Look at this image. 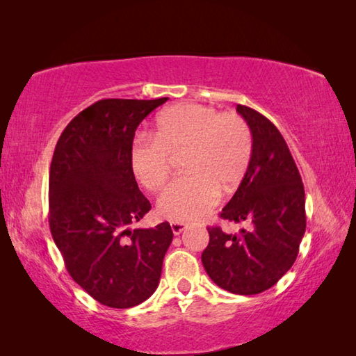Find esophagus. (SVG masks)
Here are the masks:
<instances>
[{"instance_id": "34e87169", "label": "esophagus", "mask_w": 356, "mask_h": 356, "mask_svg": "<svg viewBox=\"0 0 356 356\" xmlns=\"http://www.w3.org/2000/svg\"><path fill=\"white\" fill-rule=\"evenodd\" d=\"M186 229L185 222H177V221H171V231L174 236H179V234H182Z\"/></svg>"}]
</instances>
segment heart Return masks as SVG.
<instances>
[{"instance_id":"b5f03b06","label":"heart","mask_w":356,"mask_h":356,"mask_svg":"<svg viewBox=\"0 0 356 356\" xmlns=\"http://www.w3.org/2000/svg\"><path fill=\"white\" fill-rule=\"evenodd\" d=\"M185 150V176L170 184L156 202L163 220L186 222L206 216L221 193H232L248 171L252 135L236 113L200 104H177L159 114L152 135L136 136L129 161L144 190L159 191L170 176V155Z\"/></svg>"}]
</instances>
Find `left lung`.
I'll list each match as a JSON object with an SVG mask.
<instances>
[{"mask_svg":"<svg viewBox=\"0 0 356 356\" xmlns=\"http://www.w3.org/2000/svg\"><path fill=\"white\" fill-rule=\"evenodd\" d=\"M252 135V156L222 220L248 222L226 234L207 227L202 265L216 286L237 295H256L275 286L298 256L306 229L305 188L284 138L270 120L237 105Z\"/></svg>","mask_w":356,"mask_h":356,"instance_id":"left-lung-1","label":"left lung"}]
</instances>
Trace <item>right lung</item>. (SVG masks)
<instances>
[{"instance_id":"right-lung-1","label":"right lung","mask_w":356,"mask_h":356,"mask_svg":"<svg viewBox=\"0 0 356 356\" xmlns=\"http://www.w3.org/2000/svg\"><path fill=\"white\" fill-rule=\"evenodd\" d=\"M166 100L95 102L70 120L53 154V240L76 284L110 308H131L155 292L172 242L166 221L129 227L150 210L130 170L135 130Z\"/></svg>"}]
</instances>
